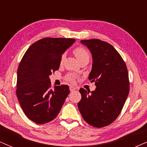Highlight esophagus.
<instances>
[{
	"mask_svg": "<svg viewBox=\"0 0 147 147\" xmlns=\"http://www.w3.org/2000/svg\"><path fill=\"white\" fill-rule=\"evenodd\" d=\"M69 89H70V92H73V91L76 90V87H73V86H70V87H69Z\"/></svg>",
	"mask_w": 147,
	"mask_h": 147,
	"instance_id": "1",
	"label": "esophagus"
}]
</instances>
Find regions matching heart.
Here are the masks:
<instances>
[{"label": "heart", "mask_w": 147, "mask_h": 147, "mask_svg": "<svg viewBox=\"0 0 147 147\" xmlns=\"http://www.w3.org/2000/svg\"><path fill=\"white\" fill-rule=\"evenodd\" d=\"M73 52H74V54H75L76 57H77V60L79 61H81V60H83V59H85V58L90 59V54H89L87 50L86 49H85L84 47H77L75 50H74ZM64 57V55H63L62 56V58H61V62H62ZM67 78L68 81H72V82H73V81H75V76L74 75H69L68 76Z\"/></svg>", "instance_id": "heart-1"}]
</instances>
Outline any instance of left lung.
<instances>
[{"label": "left lung", "mask_w": 147, "mask_h": 147, "mask_svg": "<svg viewBox=\"0 0 147 147\" xmlns=\"http://www.w3.org/2000/svg\"><path fill=\"white\" fill-rule=\"evenodd\" d=\"M81 42L92 53L89 80L95 81L96 88L92 92L80 89L81 100L78 108L87 123L102 127L116 119L129 94L127 66L111 44L99 39L83 40Z\"/></svg>", "instance_id": "left-lung-1"}]
</instances>
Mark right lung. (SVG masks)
<instances>
[{
    "label": "right lung",
    "instance_id": "1",
    "mask_svg": "<svg viewBox=\"0 0 147 147\" xmlns=\"http://www.w3.org/2000/svg\"><path fill=\"white\" fill-rule=\"evenodd\" d=\"M75 41V38H42L22 57L17 73L16 94L24 113L34 123L54 119L69 94L66 85L51 89L49 76L59 69L62 54Z\"/></svg>",
    "mask_w": 147,
    "mask_h": 147
}]
</instances>
